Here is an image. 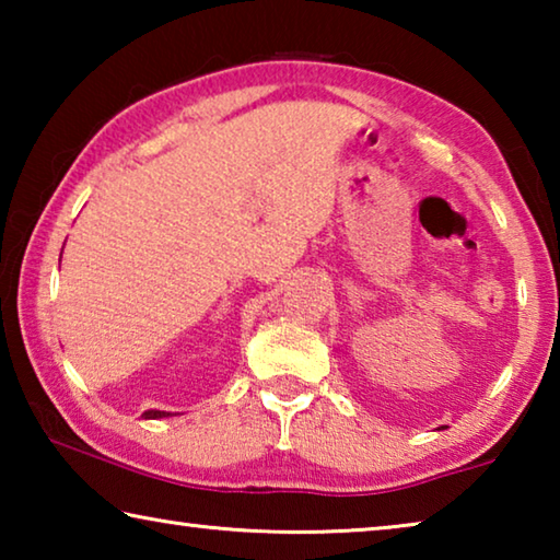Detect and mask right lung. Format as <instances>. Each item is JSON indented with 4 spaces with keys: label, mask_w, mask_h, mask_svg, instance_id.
Returning <instances> with one entry per match:
<instances>
[{
    "label": "right lung",
    "mask_w": 560,
    "mask_h": 560,
    "mask_svg": "<svg viewBox=\"0 0 560 560\" xmlns=\"http://www.w3.org/2000/svg\"><path fill=\"white\" fill-rule=\"evenodd\" d=\"M173 412H165V410H148V412H143V417L145 420H160V417H170Z\"/></svg>",
    "instance_id": "right-lung-1"
}]
</instances>
